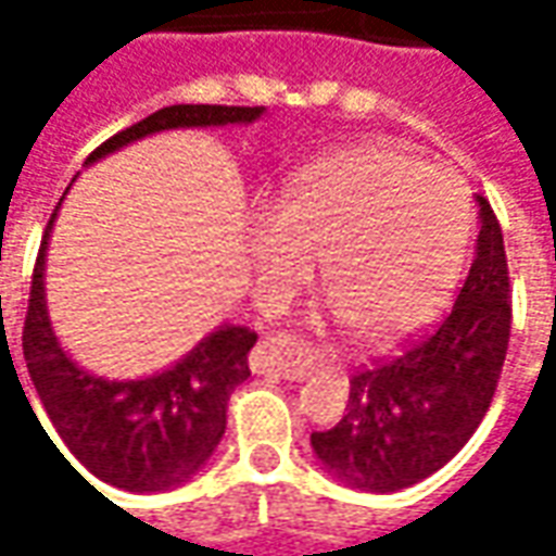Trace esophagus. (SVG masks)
<instances>
[{
  "label": "esophagus",
  "mask_w": 556,
  "mask_h": 556,
  "mask_svg": "<svg viewBox=\"0 0 556 556\" xmlns=\"http://www.w3.org/2000/svg\"><path fill=\"white\" fill-rule=\"evenodd\" d=\"M258 371L277 374L282 380H304L313 371V353L294 338H274L262 346Z\"/></svg>",
  "instance_id": "1"
}]
</instances>
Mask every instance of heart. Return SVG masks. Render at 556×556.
Returning <instances> with one entry per match:
<instances>
[{"mask_svg":"<svg viewBox=\"0 0 556 556\" xmlns=\"http://www.w3.org/2000/svg\"><path fill=\"white\" fill-rule=\"evenodd\" d=\"M471 233L463 179L389 146L331 151L298 169L247 218L255 298L279 313L313 277L353 338L383 343L420 328L456 282Z\"/></svg>","mask_w":556,"mask_h":556,"instance_id":"1","label":"heart"}]
</instances>
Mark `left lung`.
Returning <instances> with one entry per match:
<instances>
[{
    "label": "left lung",
    "instance_id": "left-lung-1",
    "mask_svg": "<svg viewBox=\"0 0 556 556\" xmlns=\"http://www.w3.org/2000/svg\"><path fill=\"white\" fill-rule=\"evenodd\" d=\"M475 200V262L451 313L399 356L353 374L343 420L309 435L323 468L353 490L395 493L435 475L493 402L511 331V289L500 222L484 198Z\"/></svg>",
    "mask_w": 556,
    "mask_h": 556
}]
</instances>
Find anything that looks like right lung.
Returning a JSON list of instances; mask_svg holds the SVG:
<instances>
[{
	"label": "right lung",
	"instance_id": "obj_1",
	"mask_svg": "<svg viewBox=\"0 0 556 556\" xmlns=\"http://www.w3.org/2000/svg\"><path fill=\"white\" fill-rule=\"evenodd\" d=\"M262 115L264 105H167L105 139L90 151L85 167L146 136L255 124ZM56 210L41 237L24 323L29 380L56 435L93 478L127 493L173 490L191 481L218 447L230 392L249 377V350L258 334L225 323L169 368L136 380H109L81 368L56 338L45 298V262Z\"/></svg>",
	"mask_w": 556,
	"mask_h": 556
}]
</instances>
